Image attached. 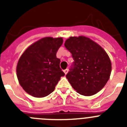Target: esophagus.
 <instances>
[{
  "label": "esophagus",
  "instance_id": "1",
  "mask_svg": "<svg viewBox=\"0 0 127 127\" xmlns=\"http://www.w3.org/2000/svg\"><path fill=\"white\" fill-rule=\"evenodd\" d=\"M68 70H68V69H65V70H64V73H65V74H67V72H68Z\"/></svg>",
  "mask_w": 127,
  "mask_h": 127
}]
</instances>
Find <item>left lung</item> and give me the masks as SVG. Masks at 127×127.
Returning a JSON list of instances; mask_svg holds the SVG:
<instances>
[{"label":"left lung","instance_id":"1","mask_svg":"<svg viewBox=\"0 0 127 127\" xmlns=\"http://www.w3.org/2000/svg\"><path fill=\"white\" fill-rule=\"evenodd\" d=\"M65 46L74 60L73 69L66 75L72 88L84 96L101 90L110 77L111 62L100 46L87 37H70Z\"/></svg>","mask_w":127,"mask_h":127}]
</instances>
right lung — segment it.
I'll list each match as a JSON object with an SVG mask.
<instances>
[{
	"instance_id": "right-lung-1",
	"label": "right lung",
	"mask_w": 127,
	"mask_h": 127,
	"mask_svg": "<svg viewBox=\"0 0 127 127\" xmlns=\"http://www.w3.org/2000/svg\"><path fill=\"white\" fill-rule=\"evenodd\" d=\"M63 38L46 37L29 46L19 58L16 76L29 95L42 98L50 95L65 74L60 68L57 52Z\"/></svg>"
}]
</instances>
